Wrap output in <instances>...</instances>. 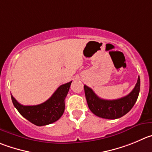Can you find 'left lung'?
<instances>
[{"label":"left lung","instance_id":"8db88e82","mask_svg":"<svg viewBox=\"0 0 152 152\" xmlns=\"http://www.w3.org/2000/svg\"><path fill=\"white\" fill-rule=\"evenodd\" d=\"M84 90L88 106L95 115L106 119L119 118L127 114L137 102L140 90V79L139 76L135 87L129 94L116 100L100 98L87 86H84Z\"/></svg>","mask_w":152,"mask_h":152}]
</instances>
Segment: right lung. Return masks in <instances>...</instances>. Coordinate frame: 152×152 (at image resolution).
<instances>
[{
  "instance_id": "right-lung-1",
  "label": "right lung",
  "mask_w": 152,
  "mask_h": 152,
  "mask_svg": "<svg viewBox=\"0 0 152 152\" xmlns=\"http://www.w3.org/2000/svg\"><path fill=\"white\" fill-rule=\"evenodd\" d=\"M71 82L58 87L46 102L35 106H24L18 103L11 94L12 103L25 118L37 126H44L58 121L65 109L64 100L69 91Z\"/></svg>"
}]
</instances>
